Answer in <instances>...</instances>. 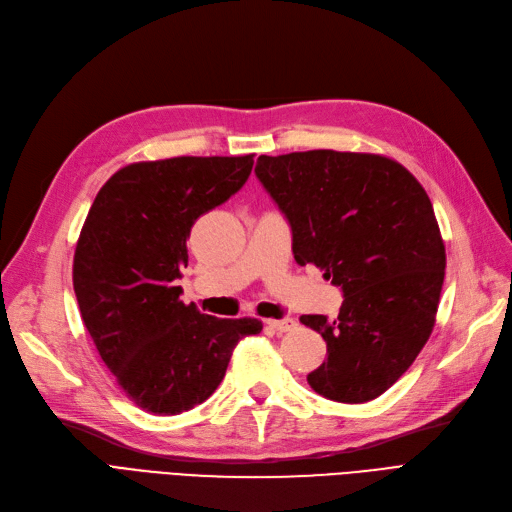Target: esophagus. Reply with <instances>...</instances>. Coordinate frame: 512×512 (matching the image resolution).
Returning a JSON list of instances; mask_svg holds the SVG:
<instances>
[{
	"instance_id": "1",
	"label": "esophagus",
	"mask_w": 512,
	"mask_h": 512,
	"mask_svg": "<svg viewBox=\"0 0 512 512\" xmlns=\"http://www.w3.org/2000/svg\"><path fill=\"white\" fill-rule=\"evenodd\" d=\"M267 326L273 328L277 334H281V332L294 330L298 324H296V320H292V317H281V320H267Z\"/></svg>"
}]
</instances>
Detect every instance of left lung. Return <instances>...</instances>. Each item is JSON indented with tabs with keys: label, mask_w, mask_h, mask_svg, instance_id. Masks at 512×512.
Segmentation results:
<instances>
[{
	"label": "left lung",
	"mask_w": 512,
	"mask_h": 512,
	"mask_svg": "<svg viewBox=\"0 0 512 512\" xmlns=\"http://www.w3.org/2000/svg\"><path fill=\"white\" fill-rule=\"evenodd\" d=\"M254 171L290 222L294 260L343 290L337 320L301 317L328 347L309 385L347 404L381 396L430 339L443 290L445 243L424 186L366 152L262 154Z\"/></svg>",
	"instance_id": "left-lung-1"
}]
</instances>
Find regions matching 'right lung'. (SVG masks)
<instances>
[{"mask_svg": "<svg viewBox=\"0 0 512 512\" xmlns=\"http://www.w3.org/2000/svg\"><path fill=\"white\" fill-rule=\"evenodd\" d=\"M254 154L133 163L103 184L74 254L84 326L118 385L154 415H178L216 392L256 317L220 320L180 301L192 224L250 178Z\"/></svg>", "mask_w": 512, "mask_h": 512, "instance_id": "add662e5", "label": "right lung"}]
</instances>
